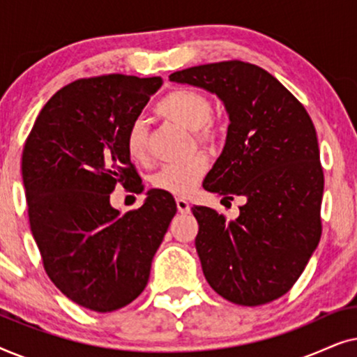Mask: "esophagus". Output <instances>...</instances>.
Listing matches in <instances>:
<instances>
[{
  "instance_id": "34e87169",
  "label": "esophagus",
  "mask_w": 357,
  "mask_h": 357,
  "mask_svg": "<svg viewBox=\"0 0 357 357\" xmlns=\"http://www.w3.org/2000/svg\"><path fill=\"white\" fill-rule=\"evenodd\" d=\"M175 203H177L178 213H182V214L190 213V204H188V202H185V199H182V198H177V199H175Z\"/></svg>"
}]
</instances>
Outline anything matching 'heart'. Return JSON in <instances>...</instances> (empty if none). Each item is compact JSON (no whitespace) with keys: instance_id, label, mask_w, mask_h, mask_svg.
I'll return each mask as SVG.
<instances>
[{"instance_id":"heart-1","label":"heart","mask_w":357,"mask_h":357,"mask_svg":"<svg viewBox=\"0 0 357 357\" xmlns=\"http://www.w3.org/2000/svg\"><path fill=\"white\" fill-rule=\"evenodd\" d=\"M155 114L193 131V138L199 146L211 148L221 139V130L211 119V100L199 91L188 87L170 91L158 102ZM125 148L135 162H144L148 159V131L143 120L131 121L125 136ZM206 158L203 154H197L185 162L164 165L153 175L151 183L155 190L174 197H187L206 174Z\"/></svg>"}]
</instances>
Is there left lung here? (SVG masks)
<instances>
[{
    "instance_id": "obj_1",
    "label": "left lung",
    "mask_w": 357,
    "mask_h": 357,
    "mask_svg": "<svg viewBox=\"0 0 357 357\" xmlns=\"http://www.w3.org/2000/svg\"><path fill=\"white\" fill-rule=\"evenodd\" d=\"M169 79L203 87L224 102L231 121L226 146L203 187L224 199H245L234 221L216 209L192 208L204 278L238 305L284 296L321 236L324 169L309 114L275 76L252 63H209Z\"/></svg>"
}]
</instances>
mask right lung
I'll return each instance as SVG.
<instances>
[{
    "mask_svg": "<svg viewBox=\"0 0 357 357\" xmlns=\"http://www.w3.org/2000/svg\"><path fill=\"white\" fill-rule=\"evenodd\" d=\"M160 86L159 76L77 79L47 102L24 144L29 222L43 268L68 299L89 310L114 312L144 291L177 213L172 195L160 190L125 214L110 204L119 183L144 190L125 136Z\"/></svg>",
    "mask_w": 357,
    "mask_h": 357,
    "instance_id": "obj_1",
    "label": "right lung"
}]
</instances>
